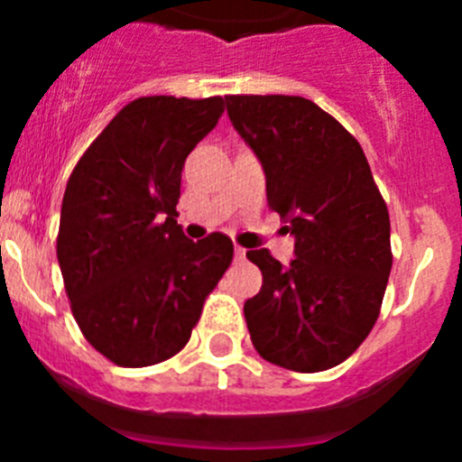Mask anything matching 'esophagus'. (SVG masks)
<instances>
[{"instance_id":"1","label":"esophagus","mask_w":462,"mask_h":462,"mask_svg":"<svg viewBox=\"0 0 462 462\" xmlns=\"http://www.w3.org/2000/svg\"><path fill=\"white\" fill-rule=\"evenodd\" d=\"M234 256H236V261H245V256H247V250H243V247H240V245H236Z\"/></svg>"}]
</instances>
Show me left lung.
Listing matches in <instances>:
<instances>
[{
	"label": "left lung",
	"instance_id": "8db88e82",
	"mask_svg": "<svg viewBox=\"0 0 462 462\" xmlns=\"http://www.w3.org/2000/svg\"><path fill=\"white\" fill-rule=\"evenodd\" d=\"M226 113L266 173L268 208L296 238L289 266L250 250L263 284L245 300L261 358L321 373L352 356L379 317L389 282V210L363 148L314 101L234 94Z\"/></svg>",
	"mask_w": 462,
	"mask_h": 462
}]
</instances>
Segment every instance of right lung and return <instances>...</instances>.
Instances as JSON below:
<instances>
[{
	"label": "right lung",
	"instance_id": "add662e5",
	"mask_svg": "<svg viewBox=\"0 0 462 462\" xmlns=\"http://www.w3.org/2000/svg\"><path fill=\"white\" fill-rule=\"evenodd\" d=\"M224 101L126 104L67 182L57 234L64 289L85 340L122 368L180 352L231 266L228 236L194 243L175 219L187 154L215 129Z\"/></svg>",
	"mask_w": 462,
	"mask_h": 462
}]
</instances>
